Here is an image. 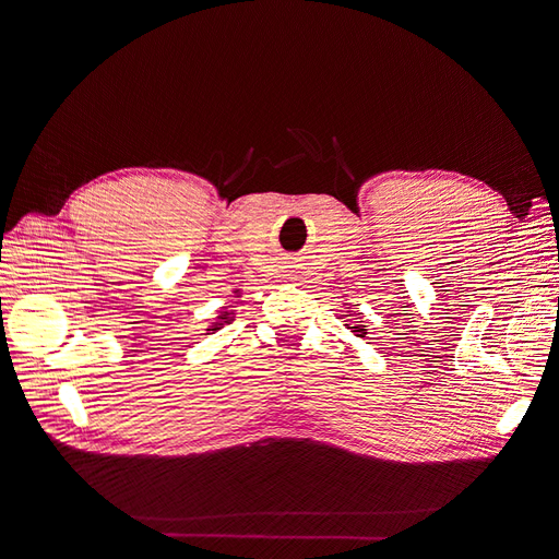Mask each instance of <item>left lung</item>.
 Listing matches in <instances>:
<instances>
[{
    "mask_svg": "<svg viewBox=\"0 0 559 559\" xmlns=\"http://www.w3.org/2000/svg\"><path fill=\"white\" fill-rule=\"evenodd\" d=\"M350 331H354L358 337H365V329L360 326V324H356V326H350Z\"/></svg>",
    "mask_w": 559,
    "mask_h": 559,
    "instance_id": "obj_1",
    "label": "left lung"
}]
</instances>
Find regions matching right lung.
Here are the masks:
<instances>
[{
	"label": "right lung",
	"instance_id": "obj_1",
	"mask_svg": "<svg viewBox=\"0 0 559 559\" xmlns=\"http://www.w3.org/2000/svg\"><path fill=\"white\" fill-rule=\"evenodd\" d=\"M226 314H228V312H224V317H222V319H226ZM219 326H222V324H217V326H213V329H211V331H217V329H219Z\"/></svg>",
	"mask_w": 559,
	"mask_h": 559
}]
</instances>
